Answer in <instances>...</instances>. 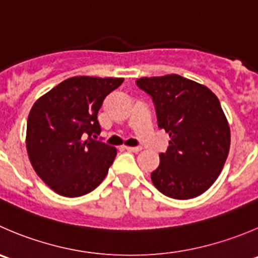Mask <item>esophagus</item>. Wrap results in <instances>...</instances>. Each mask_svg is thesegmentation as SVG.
<instances>
[{"mask_svg":"<svg viewBox=\"0 0 258 258\" xmlns=\"http://www.w3.org/2000/svg\"><path fill=\"white\" fill-rule=\"evenodd\" d=\"M124 150L131 152H139L141 151V147H131V146H124Z\"/></svg>","mask_w":258,"mask_h":258,"instance_id":"obj_1","label":"esophagus"}]
</instances>
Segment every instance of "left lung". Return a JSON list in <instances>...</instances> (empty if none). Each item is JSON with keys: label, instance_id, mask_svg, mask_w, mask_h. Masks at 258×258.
Here are the masks:
<instances>
[{"label": "left lung", "instance_id": "8db88e82", "mask_svg": "<svg viewBox=\"0 0 258 258\" xmlns=\"http://www.w3.org/2000/svg\"><path fill=\"white\" fill-rule=\"evenodd\" d=\"M151 96L157 124L170 136L151 180L164 196L191 199L213 185L224 166L231 131L219 99L203 84L177 74L140 78Z\"/></svg>", "mask_w": 258, "mask_h": 258}]
</instances>
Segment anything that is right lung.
Returning a JSON list of instances; mask_svg holds the SVG:
<instances>
[{"label":"right lung","mask_w":258,"mask_h":258,"mask_svg":"<svg viewBox=\"0 0 258 258\" xmlns=\"http://www.w3.org/2000/svg\"><path fill=\"white\" fill-rule=\"evenodd\" d=\"M123 78L73 77L40 97L27 118L30 162L50 189L76 198L96 189L117 155L116 147L96 141L104 98Z\"/></svg>","instance_id":"right-lung-1"}]
</instances>
